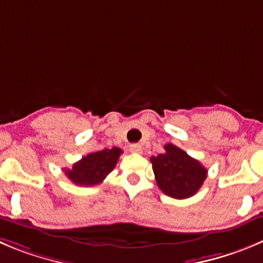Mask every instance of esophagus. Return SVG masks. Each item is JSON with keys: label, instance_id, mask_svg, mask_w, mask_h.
Instances as JSON below:
<instances>
[{"label": "esophagus", "instance_id": "obj_1", "mask_svg": "<svg viewBox=\"0 0 263 263\" xmlns=\"http://www.w3.org/2000/svg\"><path fill=\"white\" fill-rule=\"evenodd\" d=\"M129 151H131V153L136 154L143 153V148H141V145H139V144H132V145L129 146Z\"/></svg>", "mask_w": 263, "mask_h": 263}]
</instances>
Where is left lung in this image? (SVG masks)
Listing matches in <instances>:
<instances>
[{"mask_svg": "<svg viewBox=\"0 0 263 263\" xmlns=\"http://www.w3.org/2000/svg\"><path fill=\"white\" fill-rule=\"evenodd\" d=\"M151 162L159 190L178 200L196 195L208 175L197 159L174 144H166L165 153L152 157Z\"/></svg>", "mask_w": 263, "mask_h": 263, "instance_id": "obj_1", "label": "left lung"}]
</instances>
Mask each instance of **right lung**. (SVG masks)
I'll return each mask as SVG.
<instances>
[{
	"label": "right lung",
	"mask_w": 263,
	"mask_h": 263,
	"mask_svg": "<svg viewBox=\"0 0 263 263\" xmlns=\"http://www.w3.org/2000/svg\"><path fill=\"white\" fill-rule=\"evenodd\" d=\"M120 154L122 149L117 146L89 153L73 163L72 168H66L65 174L76 185H96L104 181V179L114 170Z\"/></svg>",
	"instance_id": "1"
}]
</instances>
